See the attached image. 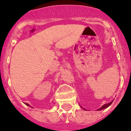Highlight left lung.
<instances>
[{"label":"left lung","instance_id":"left-lung-1","mask_svg":"<svg viewBox=\"0 0 131 131\" xmlns=\"http://www.w3.org/2000/svg\"><path fill=\"white\" fill-rule=\"evenodd\" d=\"M113 102V100L112 102H110V103H107V104H105V105H103V106H102V107H100V108L97 110H98V111H100V110H103V109H105V108H108V107L109 106H110V105L112 104ZM83 109H84V110H86L84 109V108H83Z\"/></svg>","mask_w":131,"mask_h":131}]
</instances>
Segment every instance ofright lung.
<instances>
[{"label": "right lung", "instance_id": "obj_1", "mask_svg": "<svg viewBox=\"0 0 131 131\" xmlns=\"http://www.w3.org/2000/svg\"><path fill=\"white\" fill-rule=\"evenodd\" d=\"M25 104H26V105H27V106H30V105H29V104H28V103H25Z\"/></svg>", "mask_w": 131, "mask_h": 131}]
</instances>
